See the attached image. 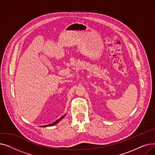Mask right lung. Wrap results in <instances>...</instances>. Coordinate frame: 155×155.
I'll list each match as a JSON object with an SVG mask.
<instances>
[{
  "label": "right lung",
  "instance_id": "add662e5",
  "mask_svg": "<svg viewBox=\"0 0 155 155\" xmlns=\"http://www.w3.org/2000/svg\"><path fill=\"white\" fill-rule=\"evenodd\" d=\"M66 116V114H64V116H61L59 119H58V120H56L55 122H54L53 123H52V124H48V125H46V126H40V127H49V126H54V125H55V124H56L57 123H58L65 116Z\"/></svg>",
  "mask_w": 155,
  "mask_h": 155
}]
</instances>
